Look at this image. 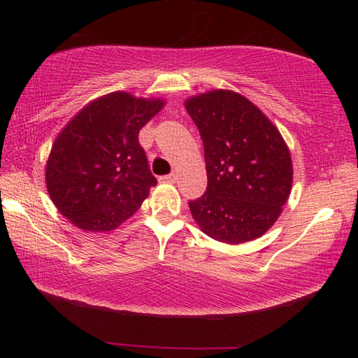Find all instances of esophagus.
<instances>
[{
    "mask_svg": "<svg viewBox=\"0 0 358 358\" xmlns=\"http://www.w3.org/2000/svg\"><path fill=\"white\" fill-rule=\"evenodd\" d=\"M177 180H178L177 173H169V175H164V177L159 178V181H163V183H175Z\"/></svg>",
    "mask_w": 358,
    "mask_h": 358,
    "instance_id": "34e87169",
    "label": "esophagus"
}]
</instances>
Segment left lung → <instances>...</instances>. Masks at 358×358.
Returning <instances> with one entry per match:
<instances>
[{"mask_svg":"<svg viewBox=\"0 0 358 358\" xmlns=\"http://www.w3.org/2000/svg\"><path fill=\"white\" fill-rule=\"evenodd\" d=\"M203 140L208 189L189 209L210 238L240 245L268 232L292 189V159L275 124L234 90L185 101Z\"/></svg>","mask_w":358,"mask_h":358,"instance_id":"left-lung-1","label":"left lung"}]
</instances>
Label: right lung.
I'll return each mask as SVG.
<instances>
[{
	"label": "right lung",
	"instance_id": "1",
	"mask_svg": "<svg viewBox=\"0 0 358 358\" xmlns=\"http://www.w3.org/2000/svg\"><path fill=\"white\" fill-rule=\"evenodd\" d=\"M162 98L112 92L86 104L52 144L45 162L50 200L86 232L113 231L132 217L157 180L138 143Z\"/></svg>",
	"mask_w": 358,
	"mask_h": 358
}]
</instances>
